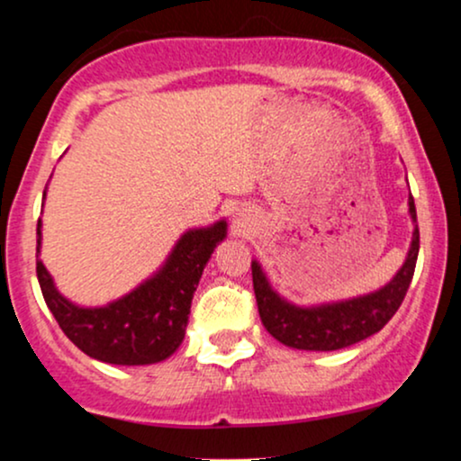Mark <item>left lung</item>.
<instances>
[{"instance_id": "1", "label": "left lung", "mask_w": 461, "mask_h": 461, "mask_svg": "<svg viewBox=\"0 0 461 461\" xmlns=\"http://www.w3.org/2000/svg\"><path fill=\"white\" fill-rule=\"evenodd\" d=\"M410 214L416 221V205L411 194ZM418 247H420V234H418V227H414L405 264L384 288L364 294V297L316 305V308H297V305L284 301L271 288L260 264L251 262L253 290H256L262 325L282 345L303 348V351H338V348L356 345L364 338L384 330L385 322L401 308L411 277H414Z\"/></svg>"}]
</instances>
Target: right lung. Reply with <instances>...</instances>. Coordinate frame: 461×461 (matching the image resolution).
Here are the masks:
<instances>
[{
	"label": "right lung",
	"mask_w": 461,
	"mask_h": 461,
	"mask_svg": "<svg viewBox=\"0 0 461 461\" xmlns=\"http://www.w3.org/2000/svg\"><path fill=\"white\" fill-rule=\"evenodd\" d=\"M36 234L39 251L41 221ZM225 234V221L186 231L160 271L105 308L73 305L58 293L54 279L41 260H36V277L47 308L79 351L119 366L156 364L182 345L201 273Z\"/></svg>",
	"instance_id": "1"
}]
</instances>
